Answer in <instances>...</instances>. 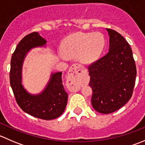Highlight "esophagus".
Here are the masks:
<instances>
[{
	"mask_svg": "<svg viewBox=\"0 0 145 145\" xmlns=\"http://www.w3.org/2000/svg\"><path fill=\"white\" fill-rule=\"evenodd\" d=\"M83 73L82 67L78 64L71 66L68 72L67 85L70 90L73 92L78 91L81 86V76Z\"/></svg>",
	"mask_w": 145,
	"mask_h": 145,
	"instance_id": "obj_1",
	"label": "esophagus"
}]
</instances>
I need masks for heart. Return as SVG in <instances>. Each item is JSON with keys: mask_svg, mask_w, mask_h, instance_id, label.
Returning <instances> with one entry per match:
<instances>
[{"mask_svg": "<svg viewBox=\"0 0 145 145\" xmlns=\"http://www.w3.org/2000/svg\"><path fill=\"white\" fill-rule=\"evenodd\" d=\"M105 47V39L100 33H75L62 41L61 50L67 57H76L84 64L98 59Z\"/></svg>", "mask_w": 145, "mask_h": 145, "instance_id": "obj_1", "label": "heart"}]
</instances>
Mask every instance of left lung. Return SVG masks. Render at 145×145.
I'll return each instance as SVG.
<instances>
[{"label": "left lung", "instance_id": "1", "mask_svg": "<svg viewBox=\"0 0 145 145\" xmlns=\"http://www.w3.org/2000/svg\"><path fill=\"white\" fill-rule=\"evenodd\" d=\"M109 52L88 67L93 90L91 103L95 110L110 114L122 107L131 98L135 86L136 66L132 49L114 30L106 29Z\"/></svg>", "mask_w": 145, "mask_h": 145}]
</instances>
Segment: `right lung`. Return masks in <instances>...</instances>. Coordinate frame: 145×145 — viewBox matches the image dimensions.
<instances>
[{
  "mask_svg": "<svg viewBox=\"0 0 145 145\" xmlns=\"http://www.w3.org/2000/svg\"><path fill=\"white\" fill-rule=\"evenodd\" d=\"M46 43L38 32L29 33L20 40L12 56L10 81L16 102L24 112L40 119L52 120L62 115L67 104L62 73H52L43 91L37 95L28 93L22 84V64L27 52L32 48L45 46Z\"/></svg>",
  "mask_w": 145,
  "mask_h": 145,
  "instance_id": "add662e5",
  "label": "right lung"
}]
</instances>
